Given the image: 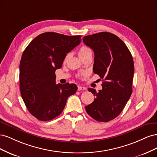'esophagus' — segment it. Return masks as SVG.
<instances>
[{"instance_id":"34e87169","label":"esophagus","mask_w":157,"mask_h":157,"mask_svg":"<svg viewBox=\"0 0 157 157\" xmlns=\"http://www.w3.org/2000/svg\"><path fill=\"white\" fill-rule=\"evenodd\" d=\"M78 90H86V88L81 86H78Z\"/></svg>"}]
</instances>
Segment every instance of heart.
<instances>
[{"label": "heart", "mask_w": 157, "mask_h": 157, "mask_svg": "<svg viewBox=\"0 0 157 157\" xmlns=\"http://www.w3.org/2000/svg\"><path fill=\"white\" fill-rule=\"evenodd\" d=\"M92 52V50L90 48H88V47L82 46L78 51V55H81V54H83L85 53H87V52ZM85 75H86V73H80V75H78V77H79V78H82L84 77Z\"/></svg>", "instance_id": "heart-1"}]
</instances>
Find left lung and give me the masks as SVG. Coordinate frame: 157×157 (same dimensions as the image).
<instances>
[{
	"mask_svg": "<svg viewBox=\"0 0 157 157\" xmlns=\"http://www.w3.org/2000/svg\"><path fill=\"white\" fill-rule=\"evenodd\" d=\"M83 42L94 52V73L103 80L99 92L88 89L95 98L85 109L96 121L109 122L120 115L131 96L134 61L124 42L113 33L85 36Z\"/></svg>",
	"mask_w": 157,
	"mask_h": 157,
	"instance_id": "8db88e82",
	"label": "left lung"
}]
</instances>
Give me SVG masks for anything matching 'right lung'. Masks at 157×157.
Instances as JSON below:
<instances>
[{
    "label": "right lung",
    "mask_w": 157,
    "mask_h": 157,
    "mask_svg": "<svg viewBox=\"0 0 157 157\" xmlns=\"http://www.w3.org/2000/svg\"><path fill=\"white\" fill-rule=\"evenodd\" d=\"M81 42V36L54 32L35 37L23 52L20 64V88L28 111L42 121L62 113L67 98L76 93L75 84H56V69L67 54Z\"/></svg>",
    "instance_id": "right-lung-1"
}]
</instances>
